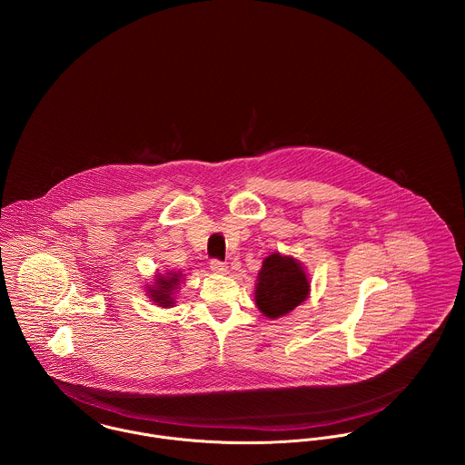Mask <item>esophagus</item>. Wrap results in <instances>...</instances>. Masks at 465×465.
I'll return each instance as SVG.
<instances>
[{
    "instance_id": "34e87169",
    "label": "esophagus",
    "mask_w": 465,
    "mask_h": 465,
    "mask_svg": "<svg viewBox=\"0 0 465 465\" xmlns=\"http://www.w3.org/2000/svg\"><path fill=\"white\" fill-rule=\"evenodd\" d=\"M209 268H211V272H214V273H225V272H227V265L222 263V262H218V260H213V262L209 263Z\"/></svg>"
}]
</instances>
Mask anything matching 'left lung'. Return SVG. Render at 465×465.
<instances>
[{"mask_svg":"<svg viewBox=\"0 0 465 465\" xmlns=\"http://www.w3.org/2000/svg\"><path fill=\"white\" fill-rule=\"evenodd\" d=\"M312 290V281L304 265L281 252L266 256L256 279L254 301L266 319H282L301 306Z\"/></svg>","mask_w":465,"mask_h":465,"instance_id":"left-lung-1","label":"left lung"}]
</instances>
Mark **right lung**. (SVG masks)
<instances>
[{
  "label": "right lung",
  "mask_w": 465,
  "mask_h": 465,
  "mask_svg": "<svg viewBox=\"0 0 465 465\" xmlns=\"http://www.w3.org/2000/svg\"><path fill=\"white\" fill-rule=\"evenodd\" d=\"M186 279L183 272L164 270L155 272L152 282L144 284L148 299L159 308H173L175 306V293L181 288V282Z\"/></svg>",
  "instance_id": "obj_1"
}]
</instances>
